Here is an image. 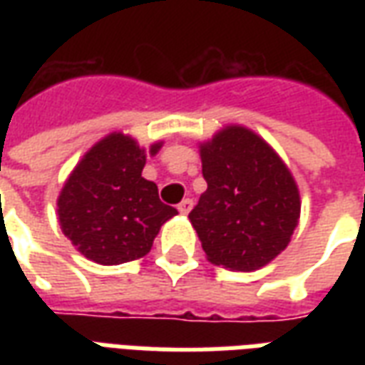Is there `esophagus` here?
Returning a JSON list of instances; mask_svg holds the SVG:
<instances>
[{"label": "esophagus", "mask_w": 365, "mask_h": 365, "mask_svg": "<svg viewBox=\"0 0 365 365\" xmlns=\"http://www.w3.org/2000/svg\"><path fill=\"white\" fill-rule=\"evenodd\" d=\"M191 207H193V201H191V199H183L182 203L178 205V211L182 215H187L191 211Z\"/></svg>", "instance_id": "obj_1"}]
</instances>
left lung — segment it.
I'll use <instances>...</instances> for the list:
<instances>
[{
  "mask_svg": "<svg viewBox=\"0 0 365 365\" xmlns=\"http://www.w3.org/2000/svg\"><path fill=\"white\" fill-rule=\"evenodd\" d=\"M207 190L190 213L207 260L232 272L264 268L289 245L301 217L295 178L252 128L227 125L199 143Z\"/></svg>",
  "mask_w": 365,
  "mask_h": 365,
  "instance_id": "8db88e82",
  "label": "left lung"
}]
</instances>
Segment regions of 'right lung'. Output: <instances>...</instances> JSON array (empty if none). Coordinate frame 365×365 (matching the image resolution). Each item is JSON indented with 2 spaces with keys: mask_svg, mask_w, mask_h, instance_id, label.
Returning <instances> with one entry per match:
<instances>
[{
  "mask_svg": "<svg viewBox=\"0 0 365 365\" xmlns=\"http://www.w3.org/2000/svg\"><path fill=\"white\" fill-rule=\"evenodd\" d=\"M146 150L130 135L115 130L97 140L70 172L60 191L58 221L64 237L88 260L117 266L150 252L160 227L178 215L164 205L156 183L143 178Z\"/></svg>",
  "mask_w": 365,
  "mask_h": 365,
  "instance_id": "obj_1",
  "label": "right lung"
}]
</instances>
